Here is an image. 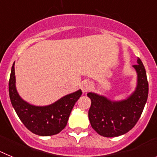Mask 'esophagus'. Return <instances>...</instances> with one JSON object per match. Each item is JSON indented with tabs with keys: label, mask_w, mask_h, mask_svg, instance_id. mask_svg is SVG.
Masks as SVG:
<instances>
[{
	"label": "esophagus",
	"mask_w": 157,
	"mask_h": 157,
	"mask_svg": "<svg viewBox=\"0 0 157 157\" xmlns=\"http://www.w3.org/2000/svg\"><path fill=\"white\" fill-rule=\"evenodd\" d=\"M91 86H92V85H91L90 82L87 81V80L83 81L81 84V89L83 93L88 92L91 89Z\"/></svg>",
	"instance_id": "34e87169"
}]
</instances>
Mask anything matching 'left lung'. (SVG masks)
Returning <instances> with one entry per match:
<instances>
[{
	"instance_id": "obj_1",
	"label": "left lung",
	"mask_w": 157,
	"mask_h": 157,
	"mask_svg": "<svg viewBox=\"0 0 157 157\" xmlns=\"http://www.w3.org/2000/svg\"><path fill=\"white\" fill-rule=\"evenodd\" d=\"M133 65L137 72V86L134 92L124 100L112 101L95 93H88L91 99L89 120L91 127L100 135L112 138L130 131L139 120L149 94L146 71L141 59Z\"/></svg>"
}]
</instances>
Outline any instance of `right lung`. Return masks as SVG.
Masks as SVG:
<instances>
[{"label":"right lung","instance_id":"1","mask_svg":"<svg viewBox=\"0 0 157 157\" xmlns=\"http://www.w3.org/2000/svg\"><path fill=\"white\" fill-rule=\"evenodd\" d=\"M14 65L15 63L12 67L8 90L11 103L22 123L30 131L40 136H51L60 132L66 127L75 104L81 97V90L65 95L51 105H30L18 94Z\"/></svg>","mask_w":157,"mask_h":157}]
</instances>
